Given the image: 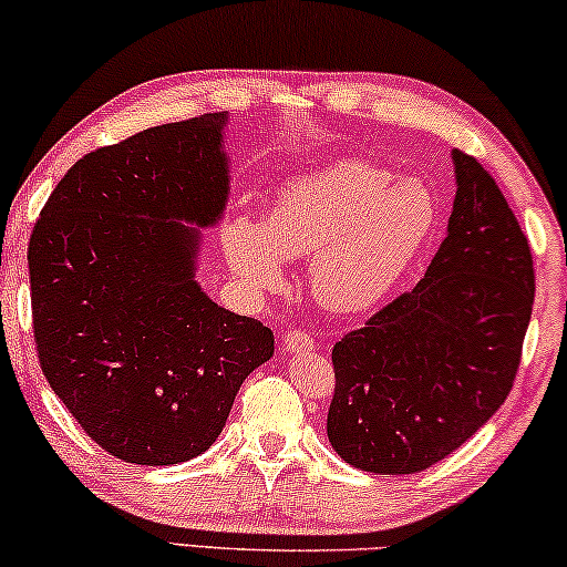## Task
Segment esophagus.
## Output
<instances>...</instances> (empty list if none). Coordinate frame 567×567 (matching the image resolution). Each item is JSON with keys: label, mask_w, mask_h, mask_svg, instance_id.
I'll list each match as a JSON object with an SVG mask.
<instances>
[{"label": "esophagus", "mask_w": 567, "mask_h": 567, "mask_svg": "<svg viewBox=\"0 0 567 567\" xmlns=\"http://www.w3.org/2000/svg\"><path fill=\"white\" fill-rule=\"evenodd\" d=\"M315 340L307 336L305 330H289L284 336V351L289 353H299V351H307V348H312Z\"/></svg>", "instance_id": "obj_1"}]
</instances>
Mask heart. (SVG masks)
Masks as SVG:
<instances>
[{
	"label": "heart",
	"mask_w": 567,
	"mask_h": 567,
	"mask_svg": "<svg viewBox=\"0 0 567 567\" xmlns=\"http://www.w3.org/2000/svg\"><path fill=\"white\" fill-rule=\"evenodd\" d=\"M439 219L431 188L363 159H338L276 193L268 224L237 216L224 258L245 289L284 281L286 258H309V291L332 312H367L408 274Z\"/></svg>",
	"instance_id": "1"
}]
</instances>
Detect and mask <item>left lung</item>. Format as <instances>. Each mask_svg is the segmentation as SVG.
<instances>
[{
  "label": "left lung",
  "mask_w": 567,
  "mask_h": 567,
  "mask_svg": "<svg viewBox=\"0 0 567 567\" xmlns=\"http://www.w3.org/2000/svg\"><path fill=\"white\" fill-rule=\"evenodd\" d=\"M452 159L454 208L425 276L332 348L328 439L355 470H429L514 386L534 305L529 239L491 173L460 150Z\"/></svg>",
  "instance_id": "obj_1"
}]
</instances>
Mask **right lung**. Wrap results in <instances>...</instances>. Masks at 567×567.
Returning <instances> with one entry per match:
<instances>
[{
  "label": "right lung",
  "mask_w": 567,
  "mask_h": 567,
  "mask_svg": "<svg viewBox=\"0 0 567 567\" xmlns=\"http://www.w3.org/2000/svg\"><path fill=\"white\" fill-rule=\"evenodd\" d=\"M224 126L227 113H206L84 154L30 235L38 361L115 460L162 467L206 452L274 355L270 328L196 281L198 227L229 198Z\"/></svg>",
  "instance_id": "1"
}]
</instances>
